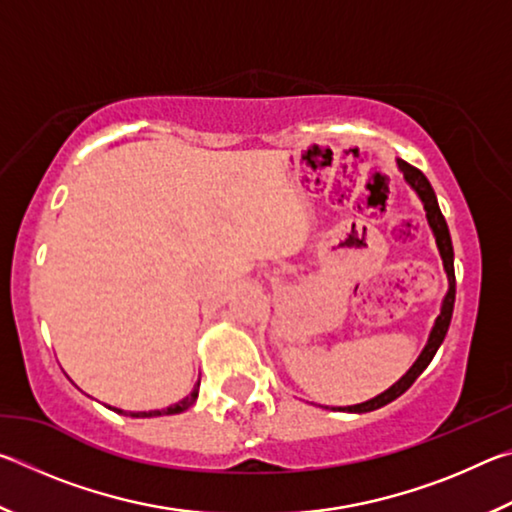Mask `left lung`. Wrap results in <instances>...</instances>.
<instances>
[{
	"label": "left lung",
	"instance_id": "left-lung-1",
	"mask_svg": "<svg viewBox=\"0 0 512 512\" xmlns=\"http://www.w3.org/2000/svg\"><path fill=\"white\" fill-rule=\"evenodd\" d=\"M397 167H400V171L404 173L406 183L413 187V192L420 196V201L424 205V212H427L429 228L433 232V237H436V246L440 250V257H443V266H445V273H447L449 289H447V296L443 300V307H440V316L436 318V325H433L431 334H429V341H427V345H424V350L420 352L418 361L413 363L409 372H406V375L400 381H395V384L381 395L372 397V400H368V402L345 406V409H341V406H339V411H348V413H368V411L381 409V406L391 404L402 393L409 391V388L413 386V381L418 379L422 375V370L431 363L433 354H436L438 348H440V343L445 341L449 323H452V311H454V300H456V275H454V246H452V237H449L447 221H445L443 212H440L436 192H433V187L429 185L427 176H424L420 169L411 167V164L404 162V160H397Z\"/></svg>",
	"mask_w": 512,
	"mask_h": 512
}]
</instances>
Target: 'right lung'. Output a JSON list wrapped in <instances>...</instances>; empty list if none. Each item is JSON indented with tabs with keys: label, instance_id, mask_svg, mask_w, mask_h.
<instances>
[{
	"label": "right lung",
	"instance_id": "obj_1",
	"mask_svg": "<svg viewBox=\"0 0 512 512\" xmlns=\"http://www.w3.org/2000/svg\"><path fill=\"white\" fill-rule=\"evenodd\" d=\"M198 386H201V379L196 381L194 384V391L189 393L185 400H180L178 404H171V406H167V409H158V411H140V413H128L131 415V418H158V415H173V413H183V411H187L189 406H192L194 402H196V397H198ZM112 411H117V413H124L121 409H112Z\"/></svg>",
	"mask_w": 512,
	"mask_h": 512
}]
</instances>
